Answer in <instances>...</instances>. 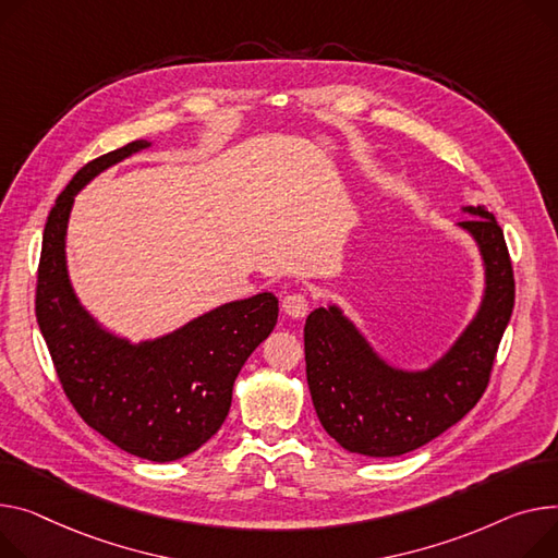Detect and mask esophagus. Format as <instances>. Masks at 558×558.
<instances>
[{"label":"esophagus","instance_id":"34e87169","mask_svg":"<svg viewBox=\"0 0 558 558\" xmlns=\"http://www.w3.org/2000/svg\"><path fill=\"white\" fill-rule=\"evenodd\" d=\"M282 310L291 318H305L310 314V295L303 291H293L282 301Z\"/></svg>","mask_w":558,"mask_h":558}]
</instances>
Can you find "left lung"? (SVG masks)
<instances>
[{
	"instance_id": "obj_1",
	"label": "left lung",
	"mask_w": 558,
	"mask_h": 558,
	"mask_svg": "<svg viewBox=\"0 0 558 558\" xmlns=\"http://www.w3.org/2000/svg\"><path fill=\"white\" fill-rule=\"evenodd\" d=\"M460 227L480 244L487 295L477 318L453 350L426 373H397L365 345L337 307L316 310L305 323V363L312 401L323 428L343 449L369 458L415 451L458 424L485 395L515 282L509 248L496 217L469 206Z\"/></svg>"
}]
</instances>
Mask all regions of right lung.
I'll return each instance as SVG.
<instances>
[{
    "mask_svg": "<svg viewBox=\"0 0 558 558\" xmlns=\"http://www.w3.org/2000/svg\"><path fill=\"white\" fill-rule=\"evenodd\" d=\"M145 147L132 141L85 163L58 195L43 238L35 316L60 386L87 426L153 462L197 451L225 424L244 361L278 320V299L229 303L143 345L109 337L83 312L64 267L66 219L83 185Z\"/></svg>",
    "mask_w": 558,
    "mask_h": 558,
    "instance_id": "add662e5",
    "label": "right lung"
}]
</instances>
